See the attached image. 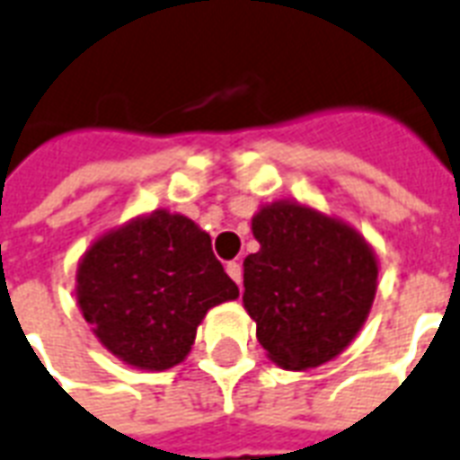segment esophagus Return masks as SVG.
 <instances>
[{
	"label": "esophagus",
	"mask_w": 460,
	"mask_h": 460,
	"mask_svg": "<svg viewBox=\"0 0 460 460\" xmlns=\"http://www.w3.org/2000/svg\"><path fill=\"white\" fill-rule=\"evenodd\" d=\"M226 275H229L238 287H241V282H243V268H241V262L236 261L226 262Z\"/></svg>",
	"instance_id": "esophagus-1"
}]
</instances>
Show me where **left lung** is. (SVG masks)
I'll return each mask as SVG.
<instances>
[{
    "mask_svg": "<svg viewBox=\"0 0 460 460\" xmlns=\"http://www.w3.org/2000/svg\"><path fill=\"white\" fill-rule=\"evenodd\" d=\"M258 253L243 261V306L282 369H311L345 349L369 315L376 258L355 229L292 202L253 217Z\"/></svg>",
    "mask_w": 460,
    "mask_h": 460,
    "instance_id": "8db88e82",
    "label": "left lung"
}]
</instances>
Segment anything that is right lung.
<instances>
[{"instance_id": "add662e5", "label": "right lung", "mask_w": 460, "mask_h": 460, "mask_svg": "<svg viewBox=\"0 0 460 460\" xmlns=\"http://www.w3.org/2000/svg\"><path fill=\"white\" fill-rule=\"evenodd\" d=\"M236 296L212 238L168 212L98 238L76 272V304L96 338L149 371L183 362L207 311Z\"/></svg>"}]
</instances>
